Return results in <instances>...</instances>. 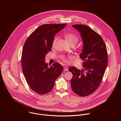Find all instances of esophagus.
I'll return each mask as SVG.
<instances>
[{
	"label": "esophagus",
	"instance_id": "obj_1",
	"mask_svg": "<svg viewBox=\"0 0 121 121\" xmlns=\"http://www.w3.org/2000/svg\"><path fill=\"white\" fill-rule=\"evenodd\" d=\"M64 70L65 71H68V68L67 67H65L64 68Z\"/></svg>",
	"mask_w": 121,
	"mask_h": 121
}]
</instances>
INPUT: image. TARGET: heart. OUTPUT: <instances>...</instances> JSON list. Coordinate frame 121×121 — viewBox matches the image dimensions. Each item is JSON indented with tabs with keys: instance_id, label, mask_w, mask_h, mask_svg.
Returning <instances> with one entry per match:
<instances>
[{
	"instance_id": "obj_1",
	"label": "heart",
	"mask_w": 121,
	"mask_h": 121,
	"mask_svg": "<svg viewBox=\"0 0 121 121\" xmlns=\"http://www.w3.org/2000/svg\"><path fill=\"white\" fill-rule=\"evenodd\" d=\"M65 38L67 40L68 42H69V44H75L79 40V37L76 35H74L72 33H70L69 34H67L65 35ZM58 39L57 37H55L53 39V43H52V45L54 46L55 44V42ZM70 56H69L68 57L65 56H61V59L62 60H63L64 61H68V59L70 58Z\"/></svg>"
}]
</instances>
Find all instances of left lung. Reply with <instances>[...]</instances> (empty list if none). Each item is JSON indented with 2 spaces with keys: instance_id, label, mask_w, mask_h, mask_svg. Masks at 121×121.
<instances>
[{
  "instance_id": "1",
  "label": "left lung",
  "mask_w": 121,
  "mask_h": 121,
  "mask_svg": "<svg viewBox=\"0 0 121 121\" xmlns=\"http://www.w3.org/2000/svg\"><path fill=\"white\" fill-rule=\"evenodd\" d=\"M72 27L80 33L83 47L80 58L83 61V69L69 68L73 73L71 85L73 91L81 96H86L99 86L108 65L107 48L102 37L85 25H73ZM86 71L84 73V70Z\"/></svg>"
}]
</instances>
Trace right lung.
<instances>
[{
	"label": "right lung",
	"mask_w": 121,
	"mask_h": 121,
	"mask_svg": "<svg viewBox=\"0 0 121 121\" xmlns=\"http://www.w3.org/2000/svg\"><path fill=\"white\" fill-rule=\"evenodd\" d=\"M66 25H42L30 35L24 44L21 56L23 74L29 86L39 94L50 92L55 80L63 70L58 62L48 68L45 57L51 50L55 35Z\"/></svg>",
	"instance_id": "right-lung-1"
}]
</instances>
